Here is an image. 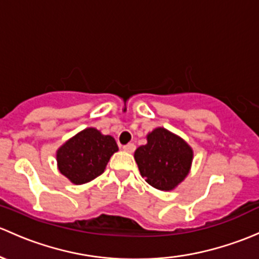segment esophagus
I'll list each match as a JSON object with an SVG mask.
<instances>
[{"label":"esophagus","mask_w":259,"mask_h":259,"mask_svg":"<svg viewBox=\"0 0 259 259\" xmlns=\"http://www.w3.org/2000/svg\"><path fill=\"white\" fill-rule=\"evenodd\" d=\"M135 148H137V146H135L133 143H130V144H127V145L122 146L124 151H126V152H134L135 151Z\"/></svg>","instance_id":"34e87169"}]
</instances>
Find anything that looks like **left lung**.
Here are the masks:
<instances>
[{
	"label": "left lung",
	"instance_id": "obj_1",
	"mask_svg": "<svg viewBox=\"0 0 259 259\" xmlns=\"http://www.w3.org/2000/svg\"><path fill=\"white\" fill-rule=\"evenodd\" d=\"M146 139L148 144L134 154L141 176L155 189L174 190L189 175L194 157L191 146L164 127L152 130Z\"/></svg>",
	"mask_w": 259,
	"mask_h": 259
}]
</instances>
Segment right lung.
I'll list each match as a JSON object with an SVG mask.
<instances>
[{"label":"right lung","mask_w":259,"mask_h":259,"mask_svg":"<svg viewBox=\"0 0 259 259\" xmlns=\"http://www.w3.org/2000/svg\"><path fill=\"white\" fill-rule=\"evenodd\" d=\"M116 151L118 145L113 137L87 127L57 150V165L70 182L83 185L102 175Z\"/></svg>","instance_id":"right-lung-1"}]
</instances>
